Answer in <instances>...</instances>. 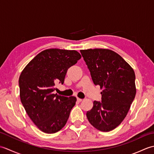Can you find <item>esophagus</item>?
<instances>
[{"label":"esophagus","mask_w":154,"mask_h":154,"mask_svg":"<svg viewBox=\"0 0 154 154\" xmlns=\"http://www.w3.org/2000/svg\"><path fill=\"white\" fill-rule=\"evenodd\" d=\"M77 100L78 101V102H79V103H80V102H81V101H82L83 100V99H79V98H77Z\"/></svg>","instance_id":"obj_1"}]
</instances>
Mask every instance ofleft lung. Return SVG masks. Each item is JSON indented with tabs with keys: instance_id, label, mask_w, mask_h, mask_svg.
Listing matches in <instances>:
<instances>
[{
	"instance_id": "left-lung-1",
	"label": "left lung",
	"mask_w": 154,
	"mask_h": 154,
	"mask_svg": "<svg viewBox=\"0 0 154 154\" xmlns=\"http://www.w3.org/2000/svg\"><path fill=\"white\" fill-rule=\"evenodd\" d=\"M80 51L94 84L103 89L102 102L94 101L92 109L87 112V119L100 131H111L125 119L135 98L134 71L112 50L95 48Z\"/></svg>"
}]
</instances>
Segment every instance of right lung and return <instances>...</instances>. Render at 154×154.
<instances>
[{"instance_id": "right-lung-1", "label": "right lung", "mask_w": 154, "mask_h": 154, "mask_svg": "<svg viewBox=\"0 0 154 154\" xmlns=\"http://www.w3.org/2000/svg\"><path fill=\"white\" fill-rule=\"evenodd\" d=\"M81 57L75 50L51 48L39 53L19 77L20 97L26 112L41 131L53 134L63 128L77 99L53 92L64 82L67 69Z\"/></svg>"}]
</instances>
